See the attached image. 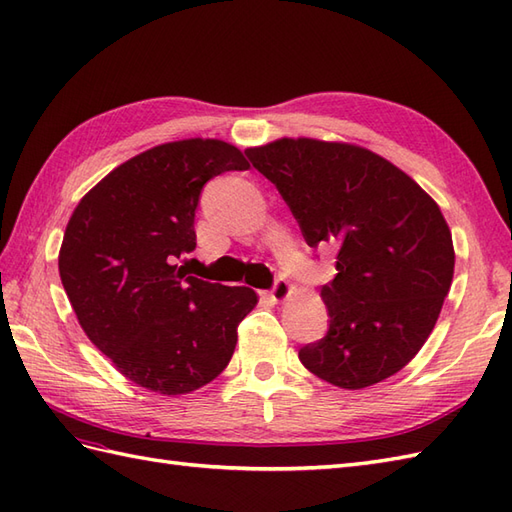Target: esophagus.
<instances>
[{"mask_svg":"<svg viewBox=\"0 0 512 512\" xmlns=\"http://www.w3.org/2000/svg\"><path fill=\"white\" fill-rule=\"evenodd\" d=\"M268 296L274 300V303H283V300L292 296V285L287 283L285 279H279L277 283H274L272 290L268 292Z\"/></svg>","mask_w":512,"mask_h":512,"instance_id":"obj_1","label":"esophagus"}]
</instances>
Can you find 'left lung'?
Masks as SVG:
<instances>
[{"instance_id": "left-lung-1", "label": "left lung", "mask_w": 512, "mask_h": 512, "mask_svg": "<svg viewBox=\"0 0 512 512\" xmlns=\"http://www.w3.org/2000/svg\"><path fill=\"white\" fill-rule=\"evenodd\" d=\"M290 205L309 246H337L320 296L329 333L298 359L322 381L363 389L409 363L437 324L454 277V244L415 179L352 142L279 138L246 149Z\"/></svg>"}]
</instances>
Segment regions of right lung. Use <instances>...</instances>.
I'll return each instance as SVG.
<instances>
[{"label":"right lung","instance_id":"1","mask_svg":"<svg viewBox=\"0 0 512 512\" xmlns=\"http://www.w3.org/2000/svg\"><path fill=\"white\" fill-rule=\"evenodd\" d=\"M246 168L225 140L164 142L116 166L73 209L58 255L64 292L90 342L138 387L181 396L231 361L255 290L188 277L177 259L196 246L205 183Z\"/></svg>","mask_w":512,"mask_h":512}]
</instances>
